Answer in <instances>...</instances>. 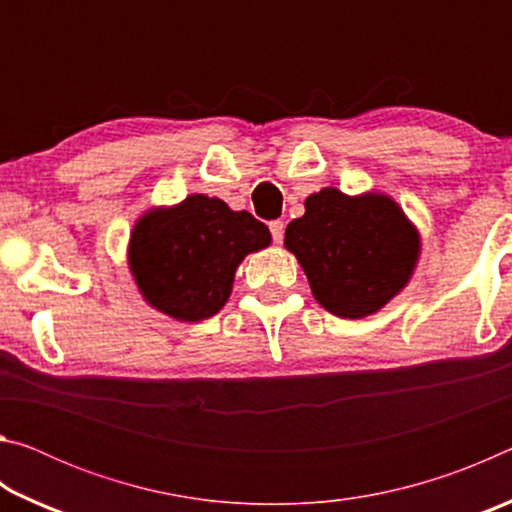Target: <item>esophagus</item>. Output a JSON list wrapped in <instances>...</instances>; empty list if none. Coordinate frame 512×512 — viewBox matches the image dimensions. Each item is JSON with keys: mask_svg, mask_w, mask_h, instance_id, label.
Instances as JSON below:
<instances>
[{"mask_svg": "<svg viewBox=\"0 0 512 512\" xmlns=\"http://www.w3.org/2000/svg\"><path fill=\"white\" fill-rule=\"evenodd\" d=\"M268 228H271V237H273L275 244H282V239H284V221L275 219V221L268 223Z\"/></svg>", "mask_w": 512, "mask_h": 512, "instance_id": "34e87169", "label": "esophagus"}]
</instances>
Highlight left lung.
<instances>
[{
  "instance_id": "1",
  "label": "left lung",
  "mask_w": 512,
  "mask_h": 512,
  "mask_svg": "<svg viewBox=\"0 0 512 512\" xmlns=\"http://www.w3.org/2000/svg\"><path fill=\"white\" fill-rule=\"evenodd\" d=\"M284 246L305 268L320 305L334 316L363 318L409 282L420 241L391 198H350L327 187L287 225Z\"/></svg>"
}]
</instances>
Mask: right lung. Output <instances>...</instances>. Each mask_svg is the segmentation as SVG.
<instances>
[{"instance_id":"add662e5","label":"right lung","mask_w":512,"mask_h":512,"mask_svg":"<svg viewBox=\"0 0 512 512\" xmlns=\"http://www.w3.org/2000/svg\"><path fill=\"white\" fill-rule=\"evenodd\" d=\"M268 244L271 232L253 214L194 194L140 219L131 237V268L155 309L196 323L225 305L241 259Z\"/></svg>"}]
</instances>
